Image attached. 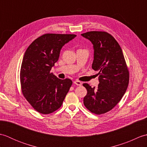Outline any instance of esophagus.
<instances>
[{"label": "esophagus", "instance_id": "1", "mask_svg": "<svg viewBox=\"0 0 147 147\" xmlns=\"http://www.w3.org/2000/svg\"><path fill=\"white\" fill-rule=\"evenodd\" d=\"M74 83L75 84V85H78V86H81L82 85V83L81 82H80L79 80H75L74 82Z\"/></svg>", "mask_w": 147, "mask_h": 147}]
</instances>
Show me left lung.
Here are the masks:
<instances>
[{"mask_svg": "<svg viewBox=\"0 0 147 147\" xmlns=\"http://www.w3.org/2000/svg\"><path fill=\"white\" fill-rule=\"evenodd\" d=\"M82 36L92 43V69L99 71L97 88L83 84L87 90L84 105L92 113L105 114L112 110L125 93L129 84L128 69L120 45L111 34L93 31Z\"/></svg>", "mask_w": 147, "mask_h": 147, "instance_id": "obj_1", "label": "left lung"}]
</instances>
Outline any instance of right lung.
Returning <instances> with one entry per match:
<instances>
[{
    "instance_id": "add662e5",
    "label": "right lung",
    "mask_w": 147,
    "mask_h": 147,
    "mask_svg": "<svg viewBox=\"0 0 147 147\" xmlns=\"http://www.w3.org/2000/svg\"><path fill=\"white\" fill-rule=\"evenodd\" d=\"M74 34L47 33L34 40L24 53L20 71L22 93L34 109L49 114L61 107L73 82L51 73L60 51Z\"/></svg>"
}]
</instances>
